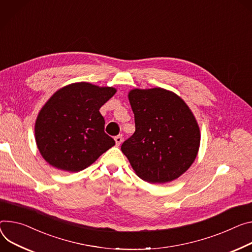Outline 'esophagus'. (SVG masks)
<instances>
[{
	"instance_id": "1",
	"label": "esophagus",
	"mask_w": 252,
	"mask_h": 252,
	"mask_svg": "<svg viewBox=\"0 0 252 252\" xmlns=\"http://www.w3.org/2000/svg\"><path fill=\"white\" fill-rule=\"evenodd\" d=\"M114 141H116V145H117L118 147L121 146V144H122V142H123V135H121V134L117 135L116 138H114Z\"/></svg>"
}]
</instances>
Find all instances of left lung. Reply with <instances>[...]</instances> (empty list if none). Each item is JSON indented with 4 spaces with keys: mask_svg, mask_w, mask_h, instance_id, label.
<instances>
[{
    "mask_svg": "<svg viewBox=\"0 0 252 252\" xmlns=\"http://www.w3.org/2000/svg\"><path fill=\"white\" fill-rule=\"evenodd\" d=\"M127 97L135 131L122 145L135 175L152 184L177 180L194 163L201 132L191 108L171 90L133 88Z\"/></svg>",
    "mask_w": 252,
    "mask_h": 252,
    "instance_id": "8db88e82",
    "label": "left lung"
}]
</instances>
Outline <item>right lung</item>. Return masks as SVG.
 Here are the masks:
<instances>
[{
  "mask_svg": "<svg viewBox=\"0 0 252 252\" xmlns=\"http://www.w3.org/2000/svg\"><path fill=\"white\" fill-rule=\"evenodd\" d=\"M116 93L114 87L89 82H74L55 91L35 122V141L45 161L55 169L76 173L116 145L104 132L99 112Z\"/></svg>",
  "mask_w": 252,
  "mask_h": 252,
  "instance_id": "obj_1",
  "label": "right lung"
}]
</instances>
